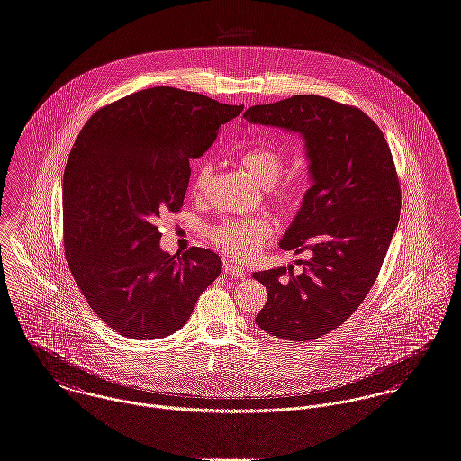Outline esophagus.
<instances>
[{"mask_svg": "<svg viewBox=\"0 0 461 461\" xmlns=\"http://www.w3.org/2000/svg\"><path fill=\"white\" fill-rule=\"evenodd\" d=\"M225 267H223V271H225V275H229V276H232V278H243L245 276V273H243V269L240 267V266H234V264H230V262H227L225 260V264H223Z\"/></svg>", "mask_w": 461, "mask_h": 461, "instance_id": "obj_1", "label": "esophagus"}]
</instances>
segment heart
<instances>
[{
  "label": "heart",
  "instance_id": "b5f03b06",
  "mask_svg": "<svg viewBox=\"0 0 461 461\" xmlns=\"http://www.w3.org/2000/svg\"><path fill=\"white\" fill-rule=\"evenodd\" d=\"M241 166L250 172L251 177L269 190L271 201L280 210L293 212L299 210L306 195L308 181L303 176H294L289 179L278 181L285 167V157L280 149L273 146H253L240 155ZM212 179V167L210 162H201L194 179L192 194L195 197H204L210 190ZM273 232L271 220L266 216L247 218V220H225L211 230V240L214 247L225 253L232 260H243L260 250Z\"/></svg>",
  "mask_w": 461,
  "mask_h": 461
}]
</instances>
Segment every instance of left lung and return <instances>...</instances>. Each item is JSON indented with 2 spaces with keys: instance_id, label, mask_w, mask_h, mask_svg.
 Returning <instances> with one entry per match:
<instances>
[{
  "instance_id": "left-lung-1",
  "label": "left lung",
  "mask_w": 461,
  "mask_h": 461,
  "mask_svg": "<svg viewBox=\"0 0 461 461\" xmlns=\"http://www.w3.org/2000/svg\"><path fill=\"white\" fill-rule=\"evenodd\" d=\"M243 116L306 140L313 185L280 247L312 257L299 262L301 275L289 266L253 278L267 289L257 326L280 339L310 341L341 326L377 280L402 210L394 160L370 116L326 96L294 95Z\"/></svg>"
}]
</instances>
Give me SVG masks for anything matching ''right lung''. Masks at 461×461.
<instances>
[{"label": "right lung", "instance_id": "obj_1", "mask_svg": "<svg viewBox=\"0 0 461 461\" xmlns=\"http://www.w3.org/2000/svg\"><path fill=\"white\" fill-rule=\"evenodd\" d=\"M243 105L158 86L100 107L79 131L63 174V241L89 308L131 339L183 328L218 278L214 251L160 249L157 220L179 212L190 160Z\"/></svg>", "mask_w": 461, "mask_h": 461}]
</instances>
